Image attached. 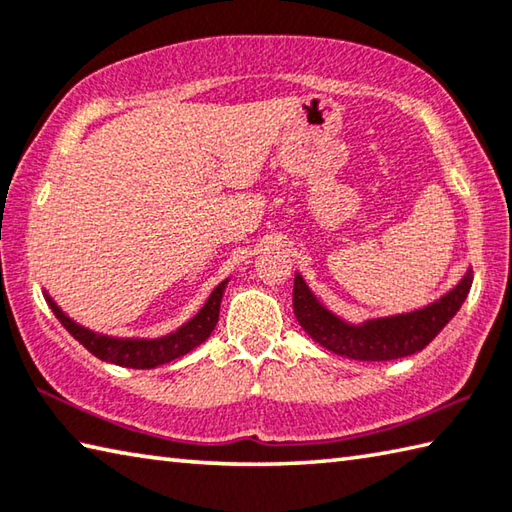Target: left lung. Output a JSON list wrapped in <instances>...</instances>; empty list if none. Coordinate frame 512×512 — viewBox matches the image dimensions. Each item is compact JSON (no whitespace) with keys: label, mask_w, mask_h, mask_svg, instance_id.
Returning a JSON list of instances; mask_svg holds the SVG:
<instances>
[{"label":"left lung","mask_w":512,"mask_h":512,"mask_svg":"<svg viewBox=\"0 0 512 512\" xmlns=\"http://www.w3.org/2000/svg\"><path fill=\"white\" fill-rule=\"evenodd\" d=\"M472 286V268L461 282L439 300L410 313L389 315V318L365 320L351 324L331 313L306 286L304 277L295 273L293 311L300 327L338 356L351 360H396L425 349L439 336V331L461 309Z\"/></svg>","instance_id":"1"}]
</instances>
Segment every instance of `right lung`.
<instances>
[{"instance_id":"add662e5","label":"right lung","mask_w":512,"mask_h":512,"mask_svg":"<svg viewBox=\"0 0 512 512\" xmlns=\"http://www.w3.org/2000/svg\"><path fill=\"white\" fill-rule=\"evenodd\" d=\"M228 280L221 282L215 291L210 293L206 304L201 306V311L190 318L172 333H167L163 338H111L102 336L91 329L80 327L78 322H73L67 313H64L58 304H55L49 293H44L46 304L51 306L55 318L62 322V327L67 329L73 338H76L82 347L94 353L96 358L105 362H114L120 367H132V369H154L165 362H172L176 358L185 356L192 349H197L201 342L210 338V333L215 331V324L219 320V306L221 297H224Z\"/></svg>"}]
</instances>
